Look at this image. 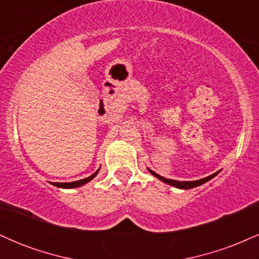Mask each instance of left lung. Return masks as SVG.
<instances>
[{
  "instance_id": "obj_1",
  "label": "left lung",
  "mask_w": 259,
  "mask_h": 259,
  "mask_svg": "<svg viewBox=\"0 0 259 259\" xmlns=\"http://www.w3.org/2000/svg\"><path fill=\"white\" fill-rule=\"evenodd\" d=\"M148 171H150L151 174L153 175V177H156L157 179H159L160 181H163V183L168 184V185H171L174 187H178V189H184V190H189V189H194V187H197L202 185V184L207 183V181H209L210 179H213V178L215 177L217 174L219 173V171H217V173L209 175V177H206L203 178V179H200V180H194V181H178V180H173V179H167V178H163L160 177L156 173V171L151 170V169H148Z\"/></svg>"
}]
</instances>
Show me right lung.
Returning a JSON list of instances; mask_svg holds the SVG:
<instances>
[{
  "instance_id": "add662e5",
  "label": "right lung",
  "mask_w": 259,
  "mask_h": 259,
  "mask_svg": "<svg viewBox=\"0 0 259 259\" xmlns=\"http://www.w3.org/2000/svg\"><path fill=\"white\" fill-rule=\"evenodd\" d=\"M99 171H100V168L97 169V170L95 171L94 174L90 175V177L85 178V179H81V180H78V181H72V183H52V185L61 187V189H75V187L82 186V185H85V184H88L89 181H91L95 177H96L97 174H99Z\"/></svg>"
}]
</instances>
